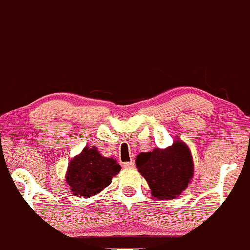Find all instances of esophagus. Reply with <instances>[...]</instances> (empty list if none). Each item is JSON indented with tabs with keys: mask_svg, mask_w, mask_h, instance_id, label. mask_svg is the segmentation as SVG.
<instances>
[{
	"mask_svg": "<svg viewBox=\"0 0 250 250\" xmlns=\"http://www.w3.org/2000/svg\"><path fill=\"white\" fill-rule=\"evenodd\" d=\"M122 167H124V168H133V167H135V162H125L122 164Z\"/></svg>",
	"mask_w": 250,
	"mask_h": 250,
	"instance_id": "esophagus-1",
	"label": "esophagus"
}]
</instances>
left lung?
<instances>
[{
	"mask_svg": "<svg viewBox=\"0 0 250 250\" xmlns=\"http://www.w3.org/2000/svg\"><path fill=\"white\" fill-rule=\"evenodd\" d=\"M136 165L147 181L151 194L161 200H172L180 195L194 174L189 148L180 140L165 149L140 152Z\"/></svg>",
	"mask_w": 250,
	"mask_h": 250,
	"instance_id": "obj_1",
	"label": "left lung"
}]
</instances>
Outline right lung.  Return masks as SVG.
I'll return each instance as SVG.
<instances>
[{"mask_svg": "<svg viewBox=\"0 0 250 250\" xmlns=\"http://www.w3.org/2000/svg\"><path fill=\"white\" fill-rule=\"evenodd\" d=\"M121 167L113 158H106L96 147H85L69 162L66 183L74 195L89 197L109 186Z\"/></svg>", "mask_w": 250, "mask_h": 250, "instance_id": "right-lung-1", "label": "right lung"}]
</instances>
